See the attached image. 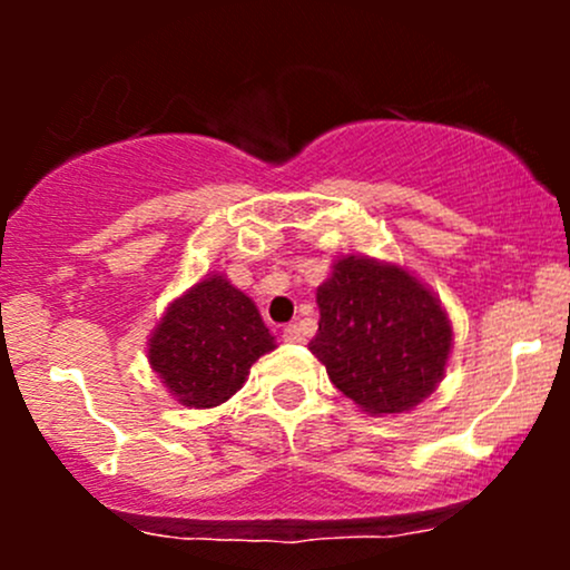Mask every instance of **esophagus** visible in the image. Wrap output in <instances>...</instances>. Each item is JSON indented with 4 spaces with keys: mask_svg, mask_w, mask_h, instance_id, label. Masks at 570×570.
Wrapping results in <instances>:
<instances>
[{
    "mask_svg": "<svg viewBox=\"0 0 570 570\" xmlns=\"http://www.w3.org/2000/svg\"><path fill=\"white\" fill-rule=\"evenodd\" d=\"M284 340L286 343H305V332L299 324H286L284 326Z\"/></svg>",
    "mask_w": 570,
    "mask_h": 570,
    "instance_id": "1",
    "label": "esophagus"
}]
</instances>
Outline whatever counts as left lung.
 Segmentation results:
<instances>
[{
    "instance_id": "obj_1",
    "label": "left lung",
    "mask_w": 570,
    "mask_h": 570,
    "mask_svg": "<svg viewBox=\"0 0 570 570\" xmlns=\"http://www.w3.org/2000/svg\"><path fill=\"white\" fill-rule=\"evenodd\" d=\"M316 303L322 318L307 348L364 412L412 410L442 381L453 326L440 299L404 267L337 259Z\"/></svg>"
}]
</instances>
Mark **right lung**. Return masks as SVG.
Returning a JSON list of instances; mask_svg holds the SVG:
<instances>
[{"label":"right lung","instance_id":"right-lung-1","mask_svg":"<svg viewBox=\"0 0 570 570\" xmlns=\"http://www.w3.org/2000/svg\"><path fill=\"white\" fill-rule=\"evenodd\" d=\"M273 348L257 305L217 273L174 299L149 337V364L176 402L203 410L227 402Z\"/></svg>","mask_w":570,"mask_h":570}]
</instances>
